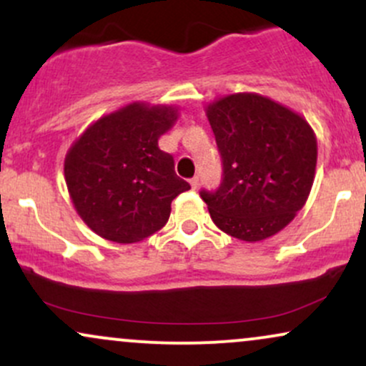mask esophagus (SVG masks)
<instances>
[{"label":"esophagus","instance_id":"1","mask_svg":"<svg viewBox=\"0 0 366 366\" xmlns=\"http://www.w3.org/2000/svg\"><path fill=\"white\" fill-rule=\"evenodd\" d=\"M189 184H191L192 189H197V186H199V179L197 177H192L191 180H189Z\"/></svg>","mask_w":366,"mask_h":366}]
</instances>
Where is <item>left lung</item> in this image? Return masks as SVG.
Segmentation results:
<instances>
[{
  "label": "left lung",
  "mask_w": 366,
  "mask_h": 366,
  "mask_svg": "<svg viewBox=\"0 0 366 366\" xmlns=\"http://www.w3.org/2000/svg\"><path fill=\"white\" fill-rule=\"evenodd\" d=\"M224 163L215 192L201 191L212 220L229 236L263 241L305 207L317 169V136L300 113L256 94L237 92L207 107Z\"/></svg>",
  "instance_id": "left-lung-1"
}]
</instances>
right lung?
<instances>
[{"mask_svg":"<svg viewBox=\"0 0 366 366\" xmlns=\"http://www.w3.org/2000/svg\"><path fill=\"white\" fill-rule=\"evenodd\" d=\"M179 110L134 102L91 124L65 157V182L75 212L107 241L132 244L169 222L170 204L191 186L158 139Z\"/></svg>","mask_w":366,"mask_h":366,"instance_id":"1","label":"right lung"}]
</instances>
